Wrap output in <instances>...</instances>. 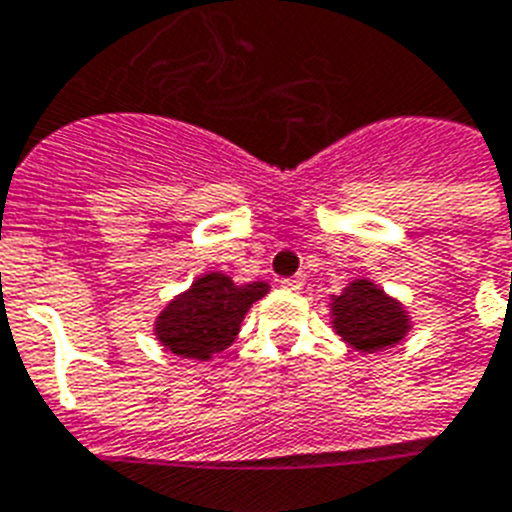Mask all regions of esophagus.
Masks as SVG:
<instances>
[{"label": "esophagus", "mask_w": 512, "mask_h": 512, "mask_svg": "<svg viewBox=\"0 0 512 512\" xmlns=\"http://www.w3.org/2000/svg\"><path fill=\"white\" fill-rule=\"evenodd\" d=\"M280 285L285 290H301L304 288V280L301 277H285V280H280Z\"/></svg>", "instance_id": "34e87169"}]
</instances>
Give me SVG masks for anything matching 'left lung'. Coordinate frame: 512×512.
Listing matches in <instances>:
<instances>
[{
  "instance_id": "obj_1",
  "label": "left lung",
  "mask_w": 512,
  "mask_h": 512,
  "mask_svg": "<svg viewBox=\"0 0 512 512\" xmlns=\"http://www.w3.org/2000/svg\"><path fill=\"white\" fill-rule=\"evenodd\" d=\"M333 325L343 341L362 351H380L402 341L407 333V314L394 298H388L372 282L357 280L333 301Z\"/></svg>"
}]
</instances>
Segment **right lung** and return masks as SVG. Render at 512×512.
Masks as SVG:
<instances>
[{
  "label": "right lung",
  "mask_w": 512,
  "mask_h": 512,
  "mask_svg": "<svg viewBox=\"0 0 512 512\" xmlns=\"http://www.w3.org/2000/svg\"><path fill=\"white\" fill-rule=\"evenodd\" d=\"M267 293V282L235 285L230 277H200L185 296L174 298L158 317L155 333L179 357L208 359L235 341L253 301Z\"/></svg>",
  "instance_id": "right-lung-1"
}]
</instances>
